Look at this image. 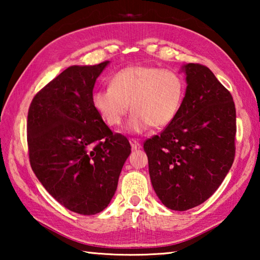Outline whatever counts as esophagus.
<instances>
[{"instance_id":"esophagus-1","label":"esophagus","mask_w":260,"mask_h":260,"mask_svg":"<svg viewBox=\"0 0 260 260\" xmlns=\"http://www.w3.org/2000/svg\"><path fill=\"white\" fill-rule=\"evenodd\" d=\"M129 143H131V147H132V149H133V150H139V149L142 148V146H141V143L139 142L138 140H135V139H131L129 140Z\"/></svg>"}]
</instances>
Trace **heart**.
Segmentation results:
<instances>
[{
    "mask_svg": "<svg viewBox=\"0 0 260 260\" xmlns=\"http://www.w3.org/2000/svg\"><path fill=\"white\" fill-rule=\"evenodd\" d=\"M186 83L179 73L151 65H133L114 73L110 87L91 95V104L109 127L121 125L131 108L127 128L141 133L171 124L179 113Z\"/></svg>",
    "mask_w": 260,
    "mask_h": 260,
    "instance_id": "obj_1",
    "label": "heart"
}]
</instances>
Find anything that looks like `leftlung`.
Returning a JSON list of instances; mask_svg holds the SVG:
<instances>
[{
    "instance_id": "8db88e82",
    "label": "left lung",
    "mask_w": 260,
    "mask_h": 260,
    "mask_svg": "<svg viewBox=\"0 0 260 260\" xmlns=\"http://www.w3.org/2000/svg\"><path fill=\"white\" fill-rule=\"evenodd\" d=\"M187 88L181 108L143 149L158 199L186 211L205 202L230 172L235 157L236 111L230 91L209 68L182 67Z\"/></svg>"
}]
</instances>
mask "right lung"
Here are the masks:
<instances>
[{"label": "right lung", "instance_id": "1", "mask_svg": "<svg viewBox=\"0 0 260 260\" xmlns=\"http://www.w3.org/2000/svg\"><path fill=\"white\" fill-rule=\"evenodd\" d=\"M109 63L68 68L34 96L28 109L33 172L58 203L79 214L107 208L131 153L126 136L112 133L91 104L96 79Z\"/></svg>", "mask_w": 260, "mask_h": 260}]
</instances>
